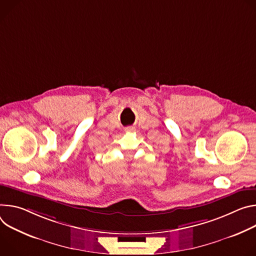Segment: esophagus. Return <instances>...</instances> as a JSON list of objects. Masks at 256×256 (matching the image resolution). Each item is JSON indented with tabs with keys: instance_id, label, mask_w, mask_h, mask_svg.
<instances>
[{
	"instance_id": "34e87169",
	"label": "esophagus",
	"mask_w": 256,
	"mask_h": 256,
	"mask_svg": "<svg viewBox=\"0 0 256 256\" xmlns=\"http://www.w3.org/2000/svg\"><path fill=\"white\" fill-rule=\"evenodd\" d=\"M125 131H126V132H132V131H133V127H127V128L125 129Z\"/></svg>"
}]
</instances>
